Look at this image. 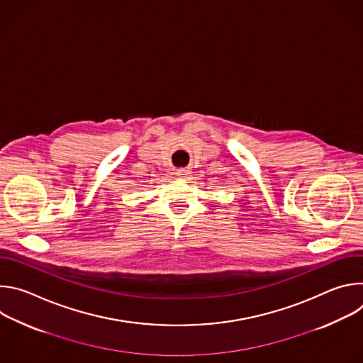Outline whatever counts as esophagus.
<instances>
[{
  "label": "esophagus",
  "instance_id": "esophagus-1",
  "mask_svg": "<svg viewBox=\"0 0 363 363\" xmlns=\"http://www.w3.org/2000/svg\"><path fill=\"white\" fill-rule=\"evenodd\" d=\"M188 174H189V172H188L186 169H184V168H182V169H178V171L175 172V175H177L178 178H185Z\"/></svg>",
  "mask_w": 363,
  "mask_h": 363
}]
</instances>
